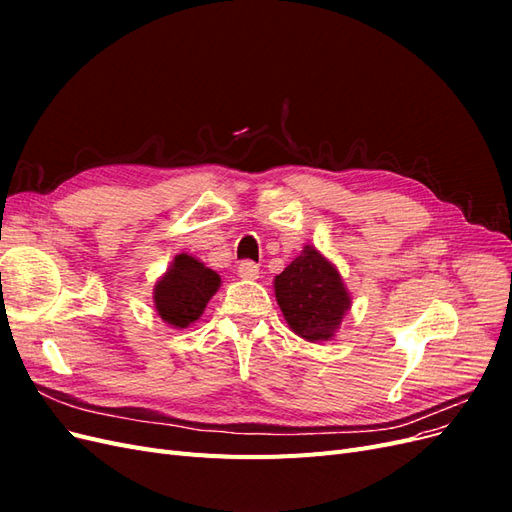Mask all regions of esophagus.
I'll list each match as a JSON object with an SVG mask.
<instances>
[{
	"label": "esophagus",
	"instance_id": "obj_1",
	"mask_svg": "<svg viewBox=\"0 0 512 512\" xmlns=\"http://www.w3.org/2000/svg\"><path fill=\"white\" fill-rule=\"evenodd\" d=\"M258 273H260V269L252 260H243L239 265V277H243V280H256Z\"/></svg>",
	"mask_w": 512,
	"mask_h": 512
}]
</instances>
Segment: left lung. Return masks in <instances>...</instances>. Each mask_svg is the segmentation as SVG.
Returning <instances> with one entry per match:
<instances>
[{
	"label": "left lung",
	"instance_id": "8db88e82",
	"mask_svg": "<svg viewBox=\"0 0 512 512\" xmlns=\"http://www.w3.org/2000/svg\"><path fill=\"white\" fill-rule=\"evenodd\" d=\"M275 299L288 327L307 342H327L350 309V292L331 260L324 258L314 245L275 275Z\"/></svg>",
	"mask_w": 512,
	"mask_h": 512
}]
</instances>
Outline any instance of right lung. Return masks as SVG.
Returning <instances> with one entry per match:
<instances>
[{"mask_svg": "<svg viewBox=\"0 0 512 512\" xmlns=\"http://www.w3.org/2000/svg\"><path fill=\"white\" fill-rule=\"evenodd\" d=\"M222 286L220 275L190 254H177L153 288L158 316L173 329H188L203 316L209 299Z\"/></svg>", "mask_w": 512, "mask_h": 512, "instance_id": "obj_1", "label": "right lung"}]
</instances>
